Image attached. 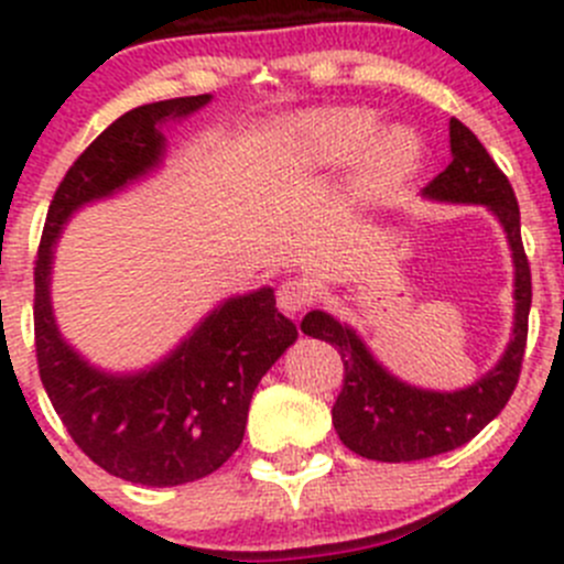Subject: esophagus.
Instances as JSON below:
<instances>
[{
    "mask_svg": "<svg viewBox=\"0 0 564 564\" xmlns=\"http://www.w3.org/2000/svg\"><path fill=\"white\" fill-rule=\"evenodd\" d=\"M314 297H316L314 283L305 281V278H289V281H283L281 286H278L275 303L283 314H300L305 305L314 303Z\"/></svg>",
    "mask_w": 564,
    "mask_h": 564,
    "instance_id": "1",
    "label": "esophagus"
}]
</instances>
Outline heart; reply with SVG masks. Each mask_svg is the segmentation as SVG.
<instances>
[{
    "instance_id": "heart-1",
    "label": "heart",
    "mask_w": 564,
    "mask_h": 564,
    "mask_svg": "<svg viewBox=\"0 0 564 564\" xmlns=\"http://www.w3.org/2000/svg\"><path fill=\"white\" fill-rule=\"evenodd\" d=\"M377 130L379 117L371 108H329L300 124V139L318 161H346L366 150L360 182L368 193L382 196L417 172L423 144L403 128L384 130L373 140Z\"/></svg>"
}]
</instances>
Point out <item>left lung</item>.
Returning <instances> with one entry per match:
<instances>
[{"label": "left lung", "mask_w": 564, "mask_h": 564, "mask_svg": "<svg viewBox=\"0 0 564 564\" xmlns=\"http://www.w3.org/2000/svg\"><path fill=\"white\" fill-rule=\"evenodd\" d=\"M451 166L436 174L423 193L436 202L486 204L502 224L516 267L513 338L502 360L469 388L420 390L384 371L355 329L324 311H311L300 324L303 333L333 344L344 360V388L333 406V425L340 442L362 458L401 464L456 451L502 412L519 384L532 305L519 202L502 169L458 119H451Z\"/></svg>", "instance_id": "1"}]
</instances>
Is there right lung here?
Here are the masks:
<instances>
[{"mask_svg": "<svg viewBox=\"0 0 564 564\" xmlns=\"http://www.w3.org/2000/svg\"><path fill=\"white\" fill-rule=\"evenodd\" d=\"M209 95L122 113L67 169L45 215L35 259V351L43 388L67 434L100 469L141 486H182L213 475L242 445L250 398L297 327L278 314L270 286L226 300L158 366L113 377L62 340L51 311L54 242L82 204L111 196L161 163V124Z\"/></svg>", "mask_w": 564, "mask_h": 564, "instance_id": "add662e5", "label": "right lung"}]
</instances>
